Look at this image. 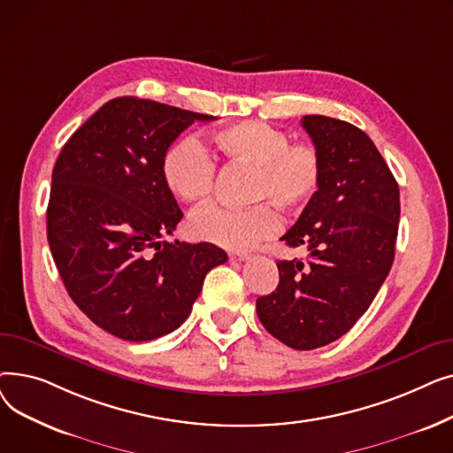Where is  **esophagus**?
I'll list each match as a JSON object with an SVG mask.
<instances>
[{"mask_svg": "<svg viewBox=\"0 0 453 453\" xmlns=\"http://www.w3.org/2000/svg\"><path fill=\"white\" fill-rule=\"evenodd\" d=\"M251 255L246 253V251H236V253H229V258L231 260H239V263H244V260H248Z\"/></svg>", "mask_w": 453, "mask_h": 453, "instance_id": "1", "label": "esophagus"}]
</instances>
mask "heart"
I'll list each match as a JSON object with an SVG mask.
<instances>
[{"mask_svg": "<svg viewBox=\"0 0 453 453\" xmlns=\"http://www.w3.org/2000/svg\"><path fill=\"white\" fill-rule=\"evenodd\" d=\"M217 157L250 166L248 209L207 205L190 217V233L220 248L250 250L273 236L280 219L273 207L292 212L311 202L323 180V161L312 142H290L282 130L263 121H239L212 134ZM171 193L185 202H203L212 190L214 163L195 137H181L166 149L161 163ZM270 201L269 204L265 202Z\"/></svg>", "mask_w": 453, "mask_h": 453, "instance_id": "obj_1", "label": "heart"}]
</instances>
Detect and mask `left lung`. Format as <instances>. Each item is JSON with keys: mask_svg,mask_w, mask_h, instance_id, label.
<instances>
[{"mask_svg": "<svg viewBox=\"0 0 453 453\" xmlns=\"http://www.w3.org/2000/svg\"><path fill=\"white\" fill-rule=\"evenodd\" d=\"M301 127L323 161L318 195L280 241L308 250L279 260V284L257 299L260 323L296 350L336 342L382 287L395 258L398 183L371 137L350 123L304 115Z\"/></svg>", "mask_w": 453, "mask_h": 453, "instance_id": "obj_1", "label": "left lung"}]
</instances>
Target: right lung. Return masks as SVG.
<instances>
[{
	"mask_svg": "<svg viewBox=\"0 0 453 453\" xmlns=\"http://www.w3.org/2000/svg\"><path fill=\"white\" fill-rule=\"evenodd\" d=\"M212 115L137 97L95 111L64 145L53 169L47 241L64 287L103 330L150 342L193 311L224 250L166 242L183 212L161 163L176 137Z\"/></svg>",
	"mask_w": 453,
	"mask_h": 453,
	"instance_id": "obj_1",
	"label": "right lung"
}]
</instances>
